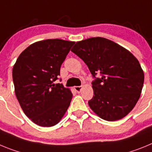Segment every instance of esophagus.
<instances>
[{"label": "esophagus", "instance_id": "esophagus-1", "mask_svg": "<svg viewBox=\"0 0 152 152\" xmlns=\"http://www.w3.org/2000/svg\"><path fill=\"white\" fill-rule=\"evenodd\" d=\"M74 88H75V90L77 91V93H80L81 89H82V86H75Z\"/></svg>", "mask_w": 152, "mask_h": 152}]
</instances>
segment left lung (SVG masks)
Returning a JSON list of instances; mask_svg holds the SVG:
<instances>
[{
	"mask_svg": "<svg viewBox=\"0 0 152 152\" xmlns=\"http://www.w3.org/2000/svg\"><path fill=\"white\" fill-rule=\"evenodd\" d=\"M72 52L84 61L93 77L94 96L88 104L98 116L116 121L128 115L140 97L144 72L129 51L110 39L94 37L77 42Z\"/></svg>",
	"mask_w": 152,
	"mask_h": 152,
	"instance_id": "left-lung-1",
	"label": "left lung"
}]
</instances>
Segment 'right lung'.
I'll list each match as a JSON object with an SVG mask.
<instances>
[{"instance_id":"add662e5","label":"right lung","mask_w":152,"mask_h":152,"mask_svg":"<svg viewBox=\"0 0 152 152\" xmlns=\"http://www.w3.org/2000/svg\"><path fill=\"white\" fill-rule=\"evenodd\" d=\"M74 44L59 39L36 42L23 51L13 65L16 96L26 116L38 126L58 123L70 106V89L53 82Z\"/></svg>"}]
</instances>
